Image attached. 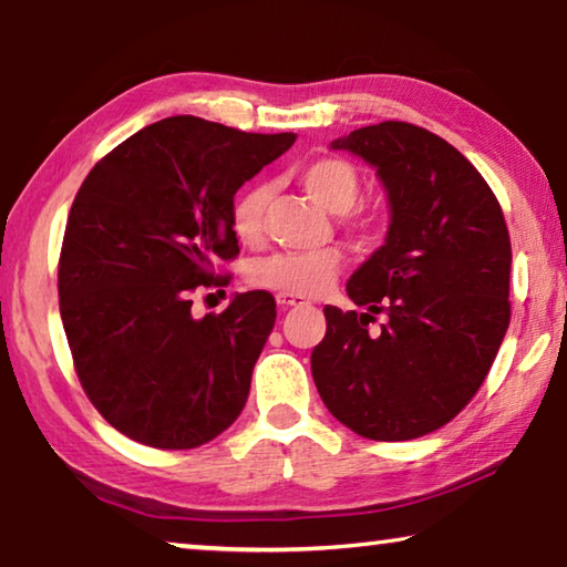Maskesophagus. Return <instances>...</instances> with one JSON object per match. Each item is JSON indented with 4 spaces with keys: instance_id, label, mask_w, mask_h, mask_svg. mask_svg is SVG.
Listing matches in <instances>:
<instances>
[{
    "instance_id": "esophagus-1",
    "label": "esophagus",
    "mask_w": 567,
    "mask_h": 567,
    "mask_svg": "<svg viewBox=\"0 0 567 567\" xmlns=\"http://www.w3.org/2000/svg\"><path fill=\"white\" fill-rule=\"evenodd\" d=\"M277 305H280V307H300V305H307V300L300 295H292V292H277Z\"/></svg>"
}]
</instances>
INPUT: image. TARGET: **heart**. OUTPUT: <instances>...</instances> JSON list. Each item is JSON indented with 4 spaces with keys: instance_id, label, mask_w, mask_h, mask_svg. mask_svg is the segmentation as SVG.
I'll list each match as a JSON object with an SVG mask.
<instances>
[{
    "instance_id": "1",
    "label": "heart",
    "mask_w": 567,
    "mask_h": 567,
    "mask_svg": "<svg viewBox=\"0 0 567 567\" xmlns=\"http://www.w3.org/2000/svg\"><path fill=\"white\" fill-rule=\"evenodd\" d=\"M300 185L318 199L330 213H344V227L358 235L362 243H375L385 215L380 207H354L362 192V175L348 157L322 155L307 159L297 167ZM272 189L267 182H252L239 192L233 213V233L243 245H260L265 237V217L270 205ZM342 255L338 249H322V252H285L257 260L249 267V282L262 290L292 292V295H320L328 290L334 277L342 270Z\"/></svg>"
}]
</instances>
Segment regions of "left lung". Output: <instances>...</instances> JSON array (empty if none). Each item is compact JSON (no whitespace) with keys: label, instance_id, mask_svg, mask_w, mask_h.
Listing matches in <instances>:
<instances>
[{"label":"left lung","instance_id":"left-lung-1","mask_svg":"<svg viewBox=\"0 0 567 567\" xmlns=\"http://www.w3.org/2000/svg\"><path fill=\"white\" fill-rule=\"evenodd\" d=\"M332 147L378 167L392 223L348 282L350 300L370 312L324 305L315 385L362 437L435 433L475 398L511 324L513 249L501 203L467 157L417 124H370ZM380 311L389 322L370 336Z\"/></svg>","mask_w":567,"mask_h":567}]
</instances>
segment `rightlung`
<instances>
[{"instance_id":"right-lung-1","label":"right lung","mask_w":567,"mask_h":567,"mask_svg":"<svg viewBox=\"0 0 567 567\" xmlns=\"http://www.w3.org/2000/svg\"><path fill=\"white\" fill-rule=\"evenodd\" d=\"M295 140L179 114L132 134L84 177L62 239L60 315L82 390L122 435L189 450L243 412L275 297L243 292L195 320L192 295L229 285L235 192Z\"/></svg>"}]
</instances>
